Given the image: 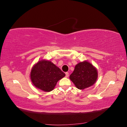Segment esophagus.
<instances>
[{
    "label": "esophagus",
    "instance_id": "34e87169",
    "mask_svg": "<svg viewBox=\"0 0 127 127\" xmlns=\"http://www.w3.org/2000/svg\"><path fill=\"white\" fill-rule=\"evenodd\" d=\"M65 74H66V77H68L69 76V73L68 72H66V73H65Z\"/></svg>",
    "mask_w": 127,
    "mask_h": 127
}]
</instances>
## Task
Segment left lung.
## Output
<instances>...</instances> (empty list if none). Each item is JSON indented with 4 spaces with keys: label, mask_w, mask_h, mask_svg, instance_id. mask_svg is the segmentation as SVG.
<instances>
[{
    "label": "left lung",
    "mask_w": 127,
    "mask_h": 127,
    "mask_svg": "<svg viewBox=\"0 0 127 127\" xmlns=\"http://www.w3.org/2000/svg\"><path fill=\"white\" fill-rule=\"evenodd\" d=\"M98 78L97 69L85 60L77 64L69 78L79 90L93 86Z\"/></svg>",
    "instance_id": "left-lung-1"
}]
</instances>
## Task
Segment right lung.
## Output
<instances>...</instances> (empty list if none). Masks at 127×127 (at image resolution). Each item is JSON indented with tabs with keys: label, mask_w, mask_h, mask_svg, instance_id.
<instances>
[{
	"label": "right lung",
	"mask_w": 127,
	"mask_h": 127,
	"mask_svg": "<svg viewBox=\"0 0 127 127\" xmlns=\"http://www.w3.org/2000/svg\"><path fill=\"white\" fill-rule=\"evenodd\" d=\"M65 76L64 73L51 61L44 59L34 64L30 72L33 85L45 92L52 91L57 82Z\"/></svg>",
	"instance_id": "1"
}]
</instances>
